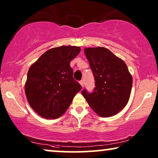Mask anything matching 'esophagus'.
Here are the masks:
<instances>
[{
	"label": "esophagus",
	"instance_id": "34e87169",
	"mask_svg": "<svg viewBox=\"0 0 158 158\" xmlns=\"http://www.w3.org/2000/svg\"><path fill=\"white\" fill-rule=\"evenodd\" d=\"M80 84H81L82 87H83V86H84V81H83V80H81V81H80Z\"/></svg>",
	"mask_w": 158,
	"mask_h": 158
}]
</instances>
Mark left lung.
<instances>
[{"mask_svg": "<svg viewBox=\"0 0 158 158\" xmlns=\"http://www.w3.org/2000/svg\"><path fill=\"white\" fill-rule=\"evenodd\" d=\"M95 79L93 92L81 94L91 109L102 117L114 116L128 103L132 87V77L127 64L104 47L85 49Z\"/></svg>", "mask_w": 158, "mask_h": 158, "instance_id": "obj_1", "label": "left lung"}]
</instances>
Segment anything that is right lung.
Instances as JSON below:
<instances>
[{
    "label": "right lung",
    "instance_id": "obj_1",
    "mask_svg": "<svg viewBox=\"0 0 158 158\" xmlns=\"http://www.w3.org/2000/svg\"><path fill=\"white\" fill-rule=\"evenodd\" d=\"M75 46H61L44 52L27 73L25 92L31 107L44 118L63 114L82 89L73 78L70 62L80 53Z\"/></svg>",
    "mask_w": 158,
    "mask_h": 158
}]
</instances>
